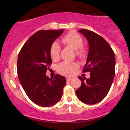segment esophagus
<instances>
[{
    "instance_id": "esophagus-1",
    "label": "esophagus",
    "mask_w": 130,
    "mask_h": 130,
    "mask_svg": "<svg viewBox=\"0 0 130 130\" xmlns=\"http://www.w3.org/2000/svg\"><path fill=\"white\" fill-rule=\"evenodd\" d=\"M72 79H73V78L72 77H67L66 78V80L67 81H71V80H72Z\"/></svg>"
}]
</instances>
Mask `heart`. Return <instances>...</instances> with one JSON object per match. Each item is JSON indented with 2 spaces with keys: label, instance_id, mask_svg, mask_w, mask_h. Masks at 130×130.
<instances>
[{
  "label": "heart",
  "instance_id": "b5f03b06",
  "mask_svg": "<svg viewBox=\"0 0 130 130\" xmlns=\"http://www.w3.org/2000/svg\"><path fill=\"white\" fill-rule=\"evenodd\" d=\"M61 42L67 47L72 48L75 50L76 56L83 58L86 53V49L83 45L82 37L75 31L69 32L68 34L62 37ZM61 47L57 42H53L50 48V54L53 61H57L60 58ZM77 65L76 63L63 62L57 66L58 71L64 75L70 76L73 73Z\"/></svg>",
  "mask_w": 130,
  "mask_h": 130
}]
</instances>
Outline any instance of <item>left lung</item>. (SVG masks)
Segmentation results:
<instances>
[{
    "label": "left lung",
    "mask_w": 130,
    "mask_h": 130,
    "mask_svg": "<svg viewBox=\"0 0 130 130\" xmlns=\"http://www.w3.org/2000/svg\"><path fill=\"white\" fill-rule=\"evenodd\" d=\"M89 43V53L83 72H90V78H78L82 85L76 90L81 102L93 105L104 99L111 88L115 76V57L111 46L100 35L88 29L79 30Z\"/></svg>",
    "instance_id": "obj_1"
}]
</instances>
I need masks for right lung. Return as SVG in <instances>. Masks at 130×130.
I'll use <instances>...</instances> for the list:
<instances>
[{"label": "right lung", "mask_w": 130, "mask_h": 130, "mask_svg": "<svg viewBox=\"0 0 130 130\" xmlns=\"http://www.w3.org/2000/svg\"><path fill=\"white\" fill-rule=\"evenodd\" d=\"M63 31L64 29L37 31L28 39L19 53V80L28 98L39 106H52L63 95L66 78L56 74L50 79L46 76V72L52 63L50 48Z\"/></svg>", "instance_id": "right-lung-1"}]
</instances>
